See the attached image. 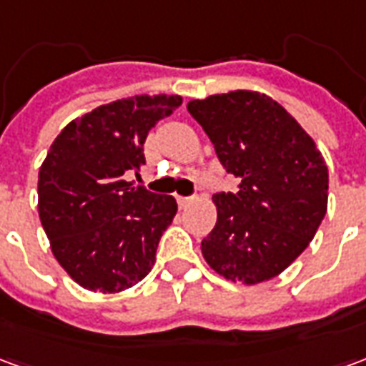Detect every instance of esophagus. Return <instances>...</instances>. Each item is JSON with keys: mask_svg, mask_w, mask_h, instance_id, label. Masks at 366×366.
<instances>
[{"mask_svg": "<svg viewBox=\"0 0 366 366\" xmlns=\"http://www.w3.org/2000/svg\"><path fill=\"white\" fill-rule=\"evenodd\" d=\"M194 199H196L194 196H176V202H178V206H180V207L190 206Z\"/></svg>", "mask_w": 366, "mask_h": 366, "instance_id": "obj_1", "label": "esophagus"}]
</instances>
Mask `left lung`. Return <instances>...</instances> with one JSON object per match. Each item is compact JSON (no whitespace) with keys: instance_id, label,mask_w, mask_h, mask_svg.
Listing matches in <instances>:
<instances>
[{"instance_id":"obj_1","label":"left lung","mask_w":366,"mask_h":366,"mask_svg":"<svg viewBox=\"0 0 366 366\" xmlns=\"http://www.w3.org/2000/svg\"><path fill=\"white\" fill-rule=\"evenodd\" d=\"M188 112L239 182L235 192L214 194L217 223L202 241L204 259L233 282L274 278L310 245L327 212L322 152L282 105L259 92L192 99Z\"/></svg>"}]
</instances>
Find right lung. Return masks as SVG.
<instances>
[{
	"label": "right lung",
	"mask_w": 366,
	"mask_h": 366,
	"mask_svg": "<svg viewBox=\"0 0 366 366\" xmlns=\"http://www.w3.org/2000/svg\"><path fill=\"white\" fill-rule=\"evenodd\" d=\"M180 96H135L68 123L39 170V215L60 267L94 292L135 286L154 264L176 199L135 180L143 144Z\"/></svg>",
	"instance_id": "right-lung-1"
}]
</instances>
